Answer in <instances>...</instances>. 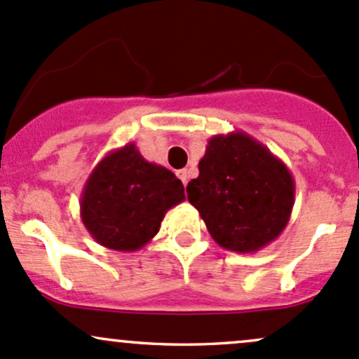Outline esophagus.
Masks as SVG:
<instances>
[{"mask_svg":"<svg viewBox=\"0 0 359 359\" xmlns=\"http://www.w3.org/2000/svg\"><path fill=\"white\" fill-rule=\"evenodd\" d=\"M177 177H179V179L182 180V184H184V186H186V184H187V180H189V170H187V168H182V170H179V172H177Z\"/></svg>","mask_w":359,"mask_h":359,"instance_id":"obj_1","label":"esophagus"}]
</instances>
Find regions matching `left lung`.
<instances>
[{
    "label": "left lung",
    "mask_w": 359,
    "mask_h": 359,
    "mask_svg": "<svg viewBox=\"0 0 359 359\" xmlns=\"http://www.w3.org/2000/svg\"><path fill=\"white\" fill-rule=\"evenodd\" d=\"M187 199L219 247L254 254L288 224L294 180L269 148L233 131L208 141L199 177L187 184Z\"/></svg>",
    "instance_id": "1"
}]
</instances>
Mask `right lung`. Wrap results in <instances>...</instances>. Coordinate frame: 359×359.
Listing matches in <instances>:
<instances>
[{"label": "right lung", "mask_w": 359, "mask_h": 359, "mask_svg": "<svg viewBox=\"0 0 359 359\" xmlns=\"http://www.w3.org/2000/svg\"><path fill=\"white\" fill-rule=\"evenodd\" d=\"M186 199L175 173L143 158L135 143L109 151L81 192V222L95 242L119 252L140 250L158 233L170 208Z\"/></svg>", "instance_id": "add662e5"}]
</instances>
